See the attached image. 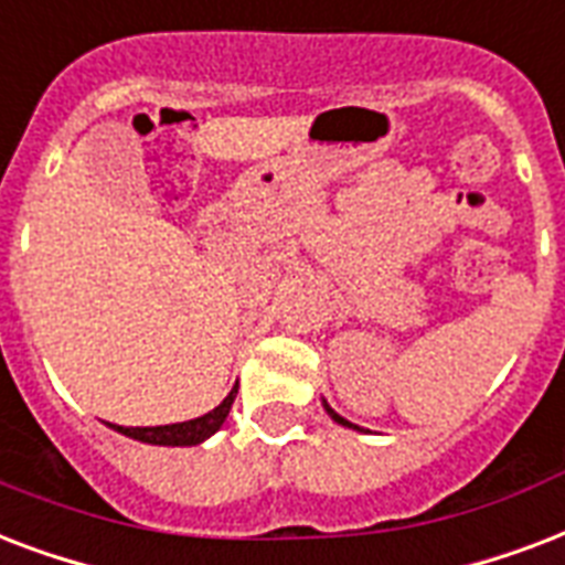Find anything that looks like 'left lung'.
Wrapping results in <instances>:
<instances>
[{
    "label": "left lung",
    "instance_id": "obj_1",
    "mask_svg": "<svg viewBox=\"0 0 565 565\" xmlns=\"http://www.w3.org/2000/svg\"><path fill=\"white\" fill-rule=\"evenodd\" d=\"M323 409H327V415H330V418H332V422H335V424H342V427H353V430H360V427H356V424H351V422H344L342 415L335 413V409H332V406H330V404H327V401H323Z\"/></svg>",
    "mask_w": 565,
    "mask_h": 565
}]
</instances>
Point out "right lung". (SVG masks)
Instances as JSON below:
<instances>
[{"mask_svg":"<svg viewBox=\"0 0 565 565\" xmlns=\"http://www.w3.org/2000/svg\"><path fill=\"white\" fill-rule=\"evenodd\" d=\"M238 395V383L230 395L223 397V404H217L212 413L200 415V418H191V422L182 424H161V427H120V424H111L117 433H124L129 439H138L143 445H164V448H188V445H200L209 436L221 430L226 415L233 409V401Z\"/></svg>","mask_w":565,"mask_h":565,"instance_id":"1","label":"right lung"}]
</instances>
